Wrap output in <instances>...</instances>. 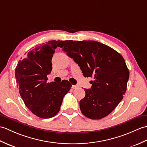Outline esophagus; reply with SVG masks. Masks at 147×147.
<instances>
[{
    "mask_svg": "<svg viewBox=\"0 0 147 147\" xmlns=\"http://www.w3.org/2000/svg\"><path fill=\"white\" fill-rule=\"evenodd\" d=\"M71 87L73 88V89H78V88L79 87V86H77V85H72V86H71Z\"/></svg>",
    "mask_w": 147,
    "mask_h": 147,
    "instance_id": "obj_1",
    "label": "esophagus"
}]
</instances>
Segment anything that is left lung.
Masks as SVG:
<instances>
[{"mask_svg":"<svg viewBox=\"0 0 147 147\" xmlns=\"http://www.w3.org/2000/svg\"><path fill=\"white\" fill-rule=\"evenodd\" d=\"M59 47L80 67L85 77H93L90 89L80 101L83 115L92 119L107 116L123 98L129 73L123 57L95 41H60Z\"/></svg>","mask_w":147,"mask_h":147,"instance_id":"1","label":"left lung"}]
</instances>
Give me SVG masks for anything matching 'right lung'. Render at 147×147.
<instances>
[{
	"mask_svg": "<svg viewBox=\"0 0 147 147\" xmlns=\"http://www.w3.org/2000/svg\"><path fill=\"white\" fill-rule=\"evenodd\" d=\"M59 41H50L36 47L27 57L19 60L15 76L21 97L31 111L41 118L55 116L59 112L63 97L71 85L67 80L47 82L52 70L51 59Z\"/></svg>",
	"mask_w": 147,
	"mask_h": 147,
	"instance_id": "1",
	"label": "right lung"
}]
</instances>
